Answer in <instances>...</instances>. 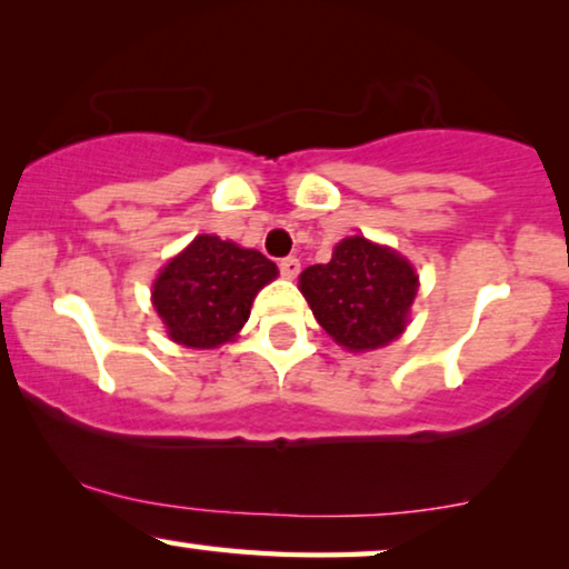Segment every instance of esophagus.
Listing matches in <instances>:
<instances>
[{
  "instance_id": "34e87169",
  "label": "esophagus",
  "mask_w": 569,
  "mask_h": 569,
  "mask_svg": "<svg viewBox=\"0 0 569 569\" xmlns=\"http://www.w3.org/2000/svg\"><path fill=\"white\" fill-rule=\"evenodd\" d=\"M278 268H280V276H283V278H297L299 270H301V262L297 260V257H283Z\"/></svg>"
}]
</instances>
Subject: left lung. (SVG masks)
Wrapping results in <instances>:
<instances>
[{"mask_svg":"<svg viewBox=\"0 0 569 569\" xmlns=\"http://www.w3.org/2000/svg\"><path fill=\"white\" fill-rule=\"evenodd\" d=\"M299 289L336 343L372 351L406 330L419 276L396 249L348 237L332 249L330 262L301 272Z\"/></svg>","mask_w":569,"mask_h":569,"instance_id":"obj_1","label":"left lung"}]
</instances>
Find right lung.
Segmentation results:
<instances>
[{
  "instance_id": "right-lung-1",
  "label": "right lung",
  "mask_w": 569,
  "mask_h": 569,
  "mask_svg": "<svg viewBox=\"0 0 569 569\" xmlns=\"http://www.w3.org/2000/svg\"><path fill=\"white\" fill-rule=\"evenodd\" d=\"M276 276V262L257 249L200 233L158 272L153 307L171 340L187 348H218L237 338L257 291Z\"/></svg>"
}]
</instances>
